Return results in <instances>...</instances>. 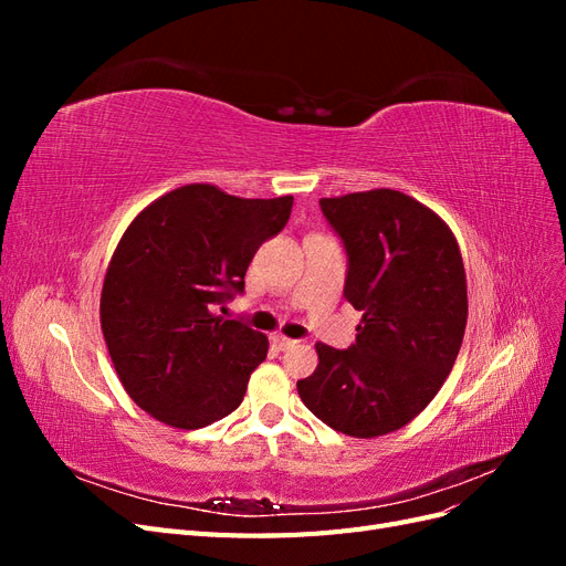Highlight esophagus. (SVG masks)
Returning <instances> with one entry per match:
<instances>
[{
  "instance_id": "esophagus-1",
  "label": "esophagus",
  "mask_w": 566,
  "mask_h": 566,
  "mask_svg": "<svg viewBox=\"0 0 566 566\" xmlns=\"http://www.w3.org/2000/svg\"><path fill=\"white\" fill-rule=\"evenodd\" d=\"M271 342H273V347H276V349H290V347H295L297 345V342L295 339H290V337H285V335H273L271 337Z\"/></svg>"
}]
</instances>
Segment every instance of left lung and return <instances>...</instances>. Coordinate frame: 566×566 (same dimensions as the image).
Listing matches in <instances>:
<instances>
[{
    "label": "left lung",
    "mask_w": 566,
    "mask_h": 566,
    "mask_svg": "<svg viewBox=\"0 0 566 566\" xmlns=\"http://www.w3.org/2000/svg\"><path fill=\"white\" fill-rule=\"evenodd\" d=\"M345 241V297L364 312L349 349L318 342L304 406L335 432L373 439L427 408L455 364L468 325V281L453 231L401 191L321 198Z\"/></svg>",
    "instance_id": "left-lung-1"
}]
</instances>
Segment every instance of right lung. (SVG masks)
<instances>
[{"label":"right lung","instance_id":"right-lung-1","mask_svg":"<svg viewBox=\"0 0 566 566\" xmlns=\"http://www.w3.org/2000/svg\"><path fill=\"white\" fill-rule=\"evenodd\" d=\"M293 196L238 198L212 184L175 188L132 219L101 290V331L129 399L177 430L241 406L266 335L214 306L243 293L245 271L290 219Z\"/></svg>","mask_w":566,"mask_h":566}]
</instances>
